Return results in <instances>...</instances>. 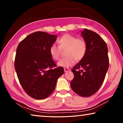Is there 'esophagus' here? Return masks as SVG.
<instances>
[{
  "label": "esophagus",
  "mask_w": 123,
  "mask_h": 123,
  "mask_svg": "<svg viewBox=\"0 0 123 123\" xmlns=\"http://www.w3.org/2000/svg\"><path fill=\"white\" fill-rule=\"evenodd\" d=\"M64 72H67L69 71V69H68V68H64Z\"/></svg>",
  "instance_id": "esophagus-1"
}]
</instances>
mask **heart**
<instances>
[{
    "label": "heart",
    "mask_w": 123,
    "mask_h": 123,
    "mask_svg": "<svg viewBox=\"0 0 123 123\" xmlns=\"http://www.w3.org/2000/svg\"><path fill=\"white\" fill-rule=\"evenodd\" d=\"M59 46L52 44L49 48V53L54 60L59 59L61 50L67 49V57L58 62L59 67L67 68L73 65L75 60L80 61L85 57L87 51V43L82 38H76L72 35L66 34L60 37L57 41Z\"/></svg>",
    "instance_id": "1"
}]
</instances>
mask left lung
Returning a JSON list of instances; mask_svg holds the SVG:
<instances>
[{"mask_svg": "<svg viewBox=\"0 0 123 123\" xmlns=\"http://www.w3.org/2000/svg\"><path fill=\"white\" fill-rule=\"evenodd\" d=\"M81 35L86 42L87 51L72 69L74 77L70 86L76 94L88 97L100 88L109 68V60L106 43L98 34L84 29ZM79 68L82 69L78 70Z\"/></svg>", "mask_w": 123, "mask_h": 123, "instance_id": "obj_1", "label": "left lung"}]
</instances>
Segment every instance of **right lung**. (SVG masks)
<instances>
[{"instance_id": "1", "label": "right lung", "mask_w": 123, "mask_h": 123, "mask_svg": "<svg viewBox=\"0 0 123 123\" xmlns=\"http://www.w3.org/2000/svg\"><path fill=\"white\" fill-rule=\"evenodd\" d=\"M57 36L37 31L25 37L18 44L14 68L23 88L29 96L43 99L55 88L58 78L64 73L56 66L49 53L50 47Z\"/></svg>"}]
</instances>
